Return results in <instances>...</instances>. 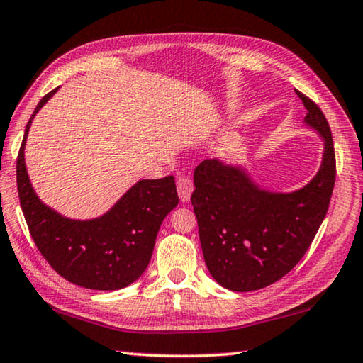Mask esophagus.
Returning a JSON list of instances; mask_svg holds the SVG:
<instances>
[{
    "label": "esophagus",
    "instance_id": "esophagus-1",
    "mask_svg": "<svg viewBox=\"0 0 363 363\" xmlns=\"http://www.w3.org/2000/svg\"><path fill=\"white\" fill-rule=\"evenodd\" d=\"M176 187H177V194H179V199L182 202H189V199H191V194L194 191V182L189 176H179L177 177V182H176Z\"/></svg>",
    "mask_w": 363,
    "mask_h": 363
}]
</instances>
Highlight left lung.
I'll return each instance as SVG.
<instances>
[{
	"mask_svg": "<svg viewBox=\"0 0 363 363\" xmlns=\"http://www.w3.org/2000/svg\"><path fill=\"white\" fill-rule=\"evenodd\" d=\"M296 94L307 109L306 123L325 139L323 164L306 187L269 194L218 160H205L195 168L191 200L203 258L226 289H263L289 273L306 255L330 206L336 181L330 124L312 99Z\"/></svg>",
	"mask_w": 363,
	"mask_h": 363,
	"instance_id": "8db88e82",
	"label": "left lung"
}]
</instances>
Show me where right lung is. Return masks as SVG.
Segmentation results:
<instances>
[{
	"mask_svg": "<svg viewBox=\"0 0 363 363\" xmlns=\"http://www.w3.org/2000/svg\"><path fill=\"white\" fill-rule=\"evenodd\" d=\"M55 91L40 100L17 155V192L22 213L40 254L57 274L87 289H123L145 272L161 223L179 202L174 176L137 182L99 220H67L48 208L28 181L24 147L33 116Z\"/></svg>",
	"mask_w": 363,
	"mask_h": 363,
	"instance_id": "1",
	"label": "right lung"
}]
</instances>
